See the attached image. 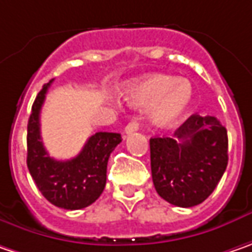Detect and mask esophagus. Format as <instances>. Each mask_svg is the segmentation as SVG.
Masks as SVG:
<instances>
[{
  "label": "esophagus",
  "instance_id": "1",
  "mask_svg": "<svg viewBox=\"0 0 252 252\" xmlns=\"http://www.w3.org/2000/svg\"><path fill=\"white\" fill-rule=\"evenodd\" d=\"M138 128H139V123H138V120H132V121H129V123L126 124L124 132H126V134H131V132H135Z\"/></svg>",
  "mask_w": 252,
  "mask_h": 252
}]
</instances>
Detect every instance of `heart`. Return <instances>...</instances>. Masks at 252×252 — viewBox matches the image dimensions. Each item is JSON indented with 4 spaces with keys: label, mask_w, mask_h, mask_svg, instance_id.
I'll use <instances>...</instances> for the list:
<instances>
[{
    "label": "heart",
    "mask_w": 252,
    "mask_h": 252,
    "mask_svg": "<svg viewBox=\"0 0 252 252\" xmlns=\"http://www.w3.org/2000/svg\"><path fill=\"white\" fill-rule=\"evenodd\" d=\"M126 98L132 105L148 107V117L154 126H175L193 101V87L188 80L172 76L152 74L132 82L126 89Z\"/></svg>",
    "instance_id": "heart-1"
}]
</instances>
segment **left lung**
<instances>
[{"instance_id": "obj_1", "label": "left lung", "mask_w": 252, "mask_h": 252, "mask_svg": "<svg viewBox=\"0 0 252 252\" xmlns=\"http://www.w3.org/2000/svg\"><path fill=\"white\" fill-rule=\"evenodd\" d=\"M175 137L149 139L152 181L163 200L193 207L213 193L227 168V129L216 117L193 114Z\"/></svg>"}]
</instances>
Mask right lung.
I'll list each match as a JSON object with an SVG mask.
<instances>
[{
	"label": "right lung",
	"mask_w": 252,
	"mask_h": 252,
	"mask_svg": "<svg viewBox=\"0 0 252 252\" xmlns=\"http://www.w3.org/2000/svg\"><path fill=\"white\" fill-rule=\"evenodd\" d=\"M50 83L36 95L28 121V169L46 200L61 209L79 210L95 202L104 190L108 158L121 142V135L95 132L77 157L69 160L50 158L42 142L39 121Z\"/></svg>",
	"instance_id": "obj_1"
}]
</instances>
